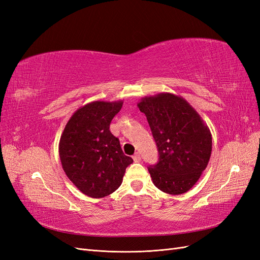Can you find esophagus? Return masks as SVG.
<instances>
[{"mask_svg": "<svg viewBox=\"0 0 260 260\" xmlns=\"http://www.w3.org/2000/svg\"><path fill=\"white\" fill-rule=\"evenodd\" d=\"M132 158H133V160H135V162H139L141 160V156H140L139 153H136L135 155L132 156Z\"/></svg>", "mask_w": 260, "mask_h": 260, "instance_id": "esophagus-1", "label": "esophagus"}]
</instances>
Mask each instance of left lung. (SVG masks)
Instances as JSON below:
<instances>
[{
	"instance_id": "obj_1",
	"label": "left lung",
	"mask_w": 260,
	"mask_h": 260,
	"mask_svg": "<svg viewBox=\"0 0 260 260\" xmlns=\"http://www.w3.org/2000/svg\"><path fill=\"white\" fill-rule=\"evenodd\" d=\"M138 107L146 116L159 153L158 162L148 167L153 183L171 195L191 190L210 159L207 124L183 98L168 92L145 96Z\"/></svg>"
}]
</instances>
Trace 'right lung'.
Instances as JSON below:
<instances>
[{
  "label": "right lung",
  "instance_id": "right-lung-1",
  "mask_svg": "<svg viewBox=\"0 0 260 260\" xmlns=\"http://www.w3.org/2000/svg\"><path fill=\"white\" fill-rule=\"evenodd\" d=\"M122 101H94L78 108L62 131L58 152L62 169L78 190L92 199L115 192L133 159L125 156L109 124Z\"/></svg>",
  "mask_w": 260,
  "mask_h": 260
}]
</instances>
